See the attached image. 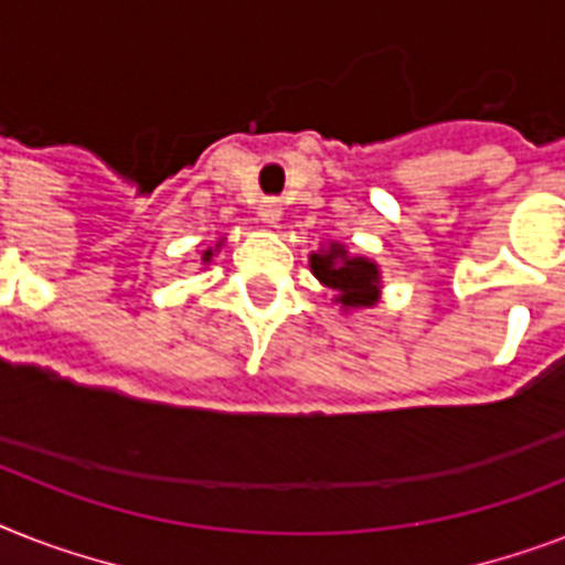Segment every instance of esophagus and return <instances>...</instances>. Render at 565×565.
<instances>
[{
    "instance_id": "esophagus-1",
    "label": "esophagus",
    "mask_w": 565,
    "mask_h": 565,
    "mask_svg": "<svg viewBox=\"0 0 565 565\" xmlns=\"http://www.w3.org/2000/svg\"><path fill=\"white\" fill-rule=\"evenodd\" d=\"M257 216H260V222H266V225L273 228V225H278V220H281V204L275 202V199H264L260 207H257Z\"/></svg>"
}]
</instances>
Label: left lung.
Instances as JSON below:
<instances>
[{
  "instance_id": "8db88e82",
  "label": "left lung",
  "mask_w": 565,
  "mask_h": 565,
  "mask_svg": "<svg viewBox=\"0 0 565 565\" xmlns=\"http://www.w3.org/2000/svg\"><path fill=\"white\" fill-rule=\"evenodd\" d=\"M310 269L319 281L337 292L343 310L372 308L381 296V273L370 257H352L345 246L331 243L328 252L310 255Z\"/></svg>"
}]
</instances>
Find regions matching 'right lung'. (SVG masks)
Instances as JSON below:
<instances>
[{"mask_svg": "<svg viewBox=\"0 0 565 565\" xmlns=\"http://www.w3.org/2000/svg\"><path fill=\"white\" fill-rule=\"evenodd\" d=\"M211 257H213V248H207V252H204V255H202V260H204V264H207Z\"/></svg>", "mask_w": 565, "mask_h": 565, "instance_id": "add662e5", "label": "right lung"}]
</instances>
